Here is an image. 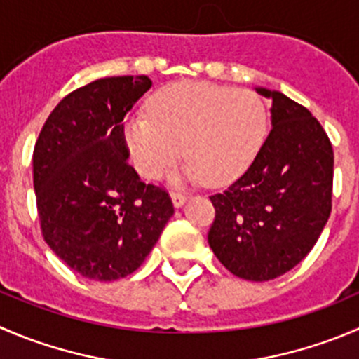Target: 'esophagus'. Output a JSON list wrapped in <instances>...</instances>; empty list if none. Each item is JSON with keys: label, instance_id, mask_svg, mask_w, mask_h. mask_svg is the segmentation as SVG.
<instances>
[{"label": "esophagus", "instance_id": "obj_1", "mask_svg": "<svg viewBox=\"0 0 359 359\" xmlns=\"http://www.w3.org/2000/svg\"><path fill=\"white\" fill-rule=\"evenodd\" d=\"M186 194L184 193H179V191H172V201L175 207H182L184 201H186Z\"/></svg>", "mask_w": 359, "mask_h": 359}]
</instances>
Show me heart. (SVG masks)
Returning a JSON list of instances; mask_svg holds the SVG:
<instances>
[{
    "mask_svg": "<svg viewBox=\"0 0 359 359\" xmlns=\"http://www.w3.org/2000/svg\"><path fill=\"white\" fill-rule=\"evenodd\" d=\"M266 130L268 110L257 93L184 80L163 87L149 100V117H128L124 142L145 179L161 177L182 145L187 161L175 179H203L210 186H222L252 165Z\"/></svg>",
    "mask_w": 359,
    "mask_h": 359,
    "instance_id": "b5f03b06",
    "label": "heart"
}]
</instances>
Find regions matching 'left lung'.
I'll use <instances>...</instances> for the list:
<instances>
[{"label":"left lung","instance_id":"1","mask_svg":"<svg viewBox=\"0 0 359 359\" xmlns=\"http://www.w3.org/2000/svg\"><path fill=\"white\" fill-rule=\"evenodd\" d=\"M272 130L256 159L226 191L212 194L208 245L233 276L264 283L284 276L314 247L332 212L333 147L319 121L279 91Z\"/></svg>","mask_w":359,"mask_h":359}]
</instances>
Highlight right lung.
<instances>
[{"label": "right lung", "instance_id": "right-lung-1", "mask_svg": "<svg viewBox=\"0 0 359 359\" xmlns=\"http://www.w3.org/2000/svg\"><path fill=\"white\" fill-rule=\"evenodd\" d=\"M149 76H109L79 87L45 121L33 152L41 235L86 279L133 273L173 215L163 187L128 163L124 117L151 89Z\"/></svg>", "mask_w": 359, "mask_h": 359}]
</instances>
